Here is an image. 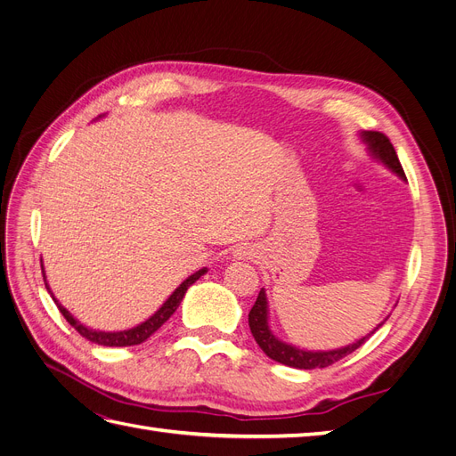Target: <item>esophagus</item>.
Wrapping results in <instances>:
<instances>
[{
    "label": "esophagus",
    "mask_w": 456,
    "mask_h": 456,
    "mask_svg": "<svg viewBox=\"0 0 456 456\" xmlns=\"http://www.w3.org/2000/svg\"><path fill=\"white\" fill-rule=\"evenodd\" d=\"M238 255H240V258H241V256H243V258H249V256H251V251L247 249V247H240V249H238Z\"/></svg>",
    "instance_id": "1"
}]
</instances>
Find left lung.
I'll list each match as a JSON object with an SVG mask.
<instances>
[{
	"label": "left lung",
	"instance_id": "obj_1",
	"mask_svg": "<svg viewBox=\"0 0 456 456\" xmlns=\"http://www.w3.org/2000/svg\"><path fill=\"white\" fill-rule=\"evenodd\" d=\"M362 139L367 142L369 151L372 156L380 159L386 167L394 171L397 176H402L403 181H407L402 163H399L397 154H395V150H394L388 136H386L384 133H379V131H363ZM249 327H251V333H253L256 344L262 348V352L270 357V360L283 363L287 367H295V369H323V367L333 365V363L340 362L342 357H346L348 354L360 348L362 344L379 329L377 327L375 330H370L367 337L355 340L354 344H348V346L337 348V350H329V352L300 350V348L293 346V344H287V342H281L280 338H275V335L270 330V327H268V300H266L265 289H260L256 302L249 312Z\"/></svg>",
	"mask_w": 456,
	"mask_h": 456
}]
</instances>
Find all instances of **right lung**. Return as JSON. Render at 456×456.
I'll return each mask as SVG.
<instances>
[{
  "label": "right lung",
  "mask_w": 456,
  "mask_h": 456,
  "mask_svg": "<svg viewBox=\"0 0 456 456\" xmlns=\"http://www.w3.org/2000/svg\"><path fill=\"white\" fill-rule=\"evenodd\" d=\"M41 272H44V266H41ZM205 272H207V268H201V270H198L196 273H191L190 278L184 280L181 285H178V287L175 289V293H173L167 300L163 302V306H161L154 315L148 317V320H146L144 323L136 325V327H133V329H127V330H118V333H104V330H94V329H89V327H86V325H81V323L76 320V317H74L70 312H68L62 305H59V300L53 297L51 289H49V285H47V280H45V273H44V281H45L47 291L51 293V297H53V300H54V305L59 306L61 314L64 315V320H66L68 323H70L81 337H86L87 340H91V342H94V344H101V346H134V344H142L146 338H150L165 322L169 320V317L176 312L178 305H181V302H183L184 293L188 291V287H190L191 283H196Z\"/></svg>",
  "instance_id": "obj_1"
}]
</instances>
